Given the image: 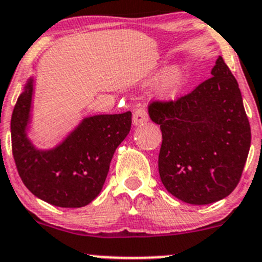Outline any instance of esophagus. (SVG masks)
<instances>
[{
  "label": "esophagus",
  "instance_id": "34e87169",
  "mask_svg": "<svg viewBox=\"0 0 262 262\" xmlns=\"http://www.w3.org/2000/svg\"><path fill=\"white\" fill-rule=\"evenodd\" d=\"M148 121V113H147L146 108L139 107L134 111L133 114V124L136 126L138 125H143Z\"/></svg>",
  "mask_w": 262,
  "mask_h": 262
}]
</instances>
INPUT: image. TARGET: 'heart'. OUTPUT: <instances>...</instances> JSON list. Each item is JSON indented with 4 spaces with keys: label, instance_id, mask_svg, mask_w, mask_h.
<instances>
[{
    "label": "heart",
    "instance_id": "1",
    "mask_svg": "<svg viewBox=\"0 0 262 262\" xmlns=\"http://www.w3.org/2000/svg\"><path fill=\"white\" fill-rule=\"evenodd\" d=\"M185 84V73L180 67H170L160 77L156 95L161 100H175L182 93Z\"/></svg>",
    "mask_w": 262,
    "mask_h": 262
}]
</instances>
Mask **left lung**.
<instances>
[{
	"mask_svg": "<svg viewBox=\"0 0 262 262\" xmlns=\"http://www.w3.org/2000/svg\"><path fill=\"white\" fill-rule=\"evenodd\" d=\"M211 74L177 101L148 107L162 133V184L190 205H209L229 195L239 183L251 146L242 95L222 56Z\"/></svg>",
	"mask_w": 262,
	"mask_h": 262,
	"instance_id": "left-lung-1",
	"label": "left lung"
}]
</instances>
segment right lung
<instances>
[{"mask_svg": "<svg viewBox=\"0 0 262 262\" xmlns=\"http://www.w3.org/2000/svg\"><path fill=\"white\" fill-rule=\"evenodd\" d=\"M34 78L30 77L11 116L12 155L25 187L57 207H83L100 194L110 162L132 126V113L84 118L62 142L39 149L28 137Z\"/></svg>", "mask_w": 262, "mask_h": 262, "instance_id": "1", "label": "right lung"}]
</instances>
